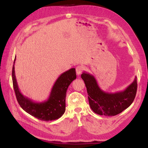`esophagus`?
Segmentation results:
<instances>
[{"instance_id":"1","label":"esophagus","mask_w":148,"mask_h":148,"mask_svg":"<svg viewBox=\"0 0 148 148\" xmlns=\"http://www.w3.org/2000/svg\"><path fill=\"white\" fill-rule=\"evenodd\" d=\"M83 68L82 66H78L77 68H76V71H77V74L79 76L82 74L83 71Z\"/></svg>"}]
</instances>
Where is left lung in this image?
Segmentation results:
<instances>
[{
	"instance_id": "8db88e82",
	"label": "left lung",
	"mask_w": 148,
	"mask_h": 148,
	"mask_svg": "<svg viewBox=\"0 0 148 148\" xmlns=\"http://www.w3.org/2000/svg\"><path fill=\"white\" fill-rule=\"evenodd\" d=\"M81 77L86 85L89 106L97 114L116 115L127 109L135 99L137 91L136 77L125 90L115 93L102 90L95 77L91 74L84 71Z\"/></svg>"
}]
</instances>
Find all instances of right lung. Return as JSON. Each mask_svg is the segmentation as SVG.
Returning a JSON list of instances; mask_svg holds the SVG:
<instances>
[{
	"label": "right lung",
	"instance_id": "right-lung-1",
	"mask_svg": "<svg viewBox=\"0 0 148 148\" xmlns=\"http://www.w3.org/2000/svg\"><path fill=\"white\" fill-rule=\"evenodd\" d=\"M12 69V81L18 102L25 112L39 120L51 121L61 117L65 111V97L69 85L77 78L75 69L72 68L62 73L52 88L47 101L34 102L22 95L18 86L15 73V62Z\"/></svg>",
	"mask_w": 148,
	"mask_h": 148
}]
</instances>
